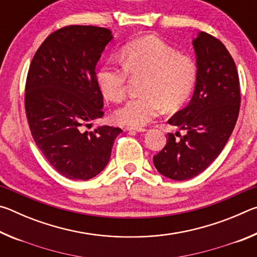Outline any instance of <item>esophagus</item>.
Listing matches in <instances>:
<instances>
[{
  "label": "esophagus",
  "instance_id": "esophagus-1",
  "mask_svg": "<svg viewBox=\"0 0 257 257\" xmlns=\"http://www.w3.org/2000/svg\"><path fill=\"white\" fill-rule=\"evenodd\" d=\"M125 130L128 132H137V133H145L146 129L145 128H141V127H127Z\"/></svg>",
  "mask_w": 257,
  "mask_h": 257
}]
</instances>
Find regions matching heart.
<instances>
[{
	"mask_svg": "<svg viewBox=\"0 0 257 257\" xmlns=\"http://www.w3.org/2000/svg\"><path fill=\"white\" fill-rule=\"evenodd\" d=\"M120 59L123 66L108 61L97 72L98 86L106 98L122 101L129 77H145L143 96L129 99L115 110L114 119L121 124L142 127L158 116L162 106L167 111L177 110L196 85V62L155 36L129 42Z\"/></svg>",
	"mask_w": 257,
	"mask_h": 257,
	"instance_id": "1",
	"label": "heart"
}]
</instances>
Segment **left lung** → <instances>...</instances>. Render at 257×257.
<instances>
[{"mask_svg": "<svg viewBox=\"0 0 257 257\" xmlns=\"http://www.w3.org/2000/svg\"><path fill=\"white\" fill-rule=\"evenodd\" d=\"M198 69L193 96L168 123L187 133L154 155L156 170L173 180L196 177L222 152L237 122L240 89L236 64L225 46L215 37L199 32L193 40Z\"/></svg>", "mask_w": 257, "mask_h": 257, "instance_id": "8db88e82", "label": "left lung"}]
</instances>
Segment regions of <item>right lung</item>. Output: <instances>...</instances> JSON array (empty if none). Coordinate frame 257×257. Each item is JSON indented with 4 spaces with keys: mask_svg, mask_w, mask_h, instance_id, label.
I'll return each mask as SVG.
<instances>
[{
    "mask_svg": "<svg viewBox=\"0 0 257 257\" xmlns=\"http://www.w3.org/2000/svg\"><path fill=\"white\" fill-rule=\"evenodd\" d=\"M112 40L107 28L68 26L51 34L30 63L25 94L30 132L49 163L68 179L97 176L122 133L110 125L82 129L104 114L95 68Z\"/></svg>",
    "mask_w": 257,
    "mask_h": 257,
    "instance_id": "right-lung-1",
    "label": "right lung"
}]
</instances>
